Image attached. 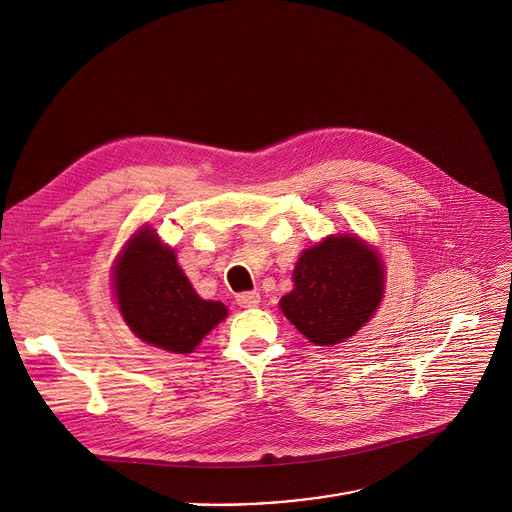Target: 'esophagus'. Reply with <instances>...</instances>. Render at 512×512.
Wrapping results in <instances>:
<instances>
[{
    "mask_svg": "<svg viewBox=\"0 0 512 512\" xmlns=\"http://www.w3.org/2000/svg\"><path fill=\"white\" fill-rule=\"evenodd\" d=\"M237 302L243 308H255L261 302V296H259V292H243L237 296Z\"/></svg>",
    "mask_w": 512,
    "mask_h": 512,
    "instance_id": "1",
    "label": "esophagus"
}]
</instances>
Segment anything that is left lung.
Segmentation results:
<instances>
[{
	"label": "left lung",
	"mask_w": 512,
	"mask_h": 512,
	"mask_svg": "<svg viewBox=\"0 0 512 512\" xmlns=\"http://www.w3.org/2000/svg\"><path fill=\"white\" fill-rule=\"evenodd\" d=\"M292 280L294 290L280 300V308L314 345H337L353 337L384 296L378 251L351 235H331L306 249Z\"/></svg>",
	"instance_id": "left-lung-1"
}]
</instances>
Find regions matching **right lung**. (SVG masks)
Masks as SVG:
<instances>
[{"label":"right lung","instance_id":"1","mask_svg":"<svg viewBox=\"0 0 512 512\" xmlns=\"http://www.w3.org/2000/svg\"><path fill=\"white\" fill-rule=\"evenodd\" d=\"M114 292L130 331L171 353H192L228 314L222 302L196 294L173 249L165 247L149 226L138 230L120 253Z\"/></svg>","mask_w":512,"mask_h":512}]
</instances>
